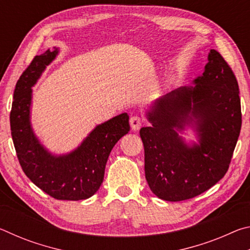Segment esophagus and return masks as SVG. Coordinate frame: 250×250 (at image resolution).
Wrapping results in <instances>:
<instances>
[{"label":"esophagus","instance_id":"obj_1","mask_svg":"<svg viewBox=\"0 0 250 250\" xmlns=\"http://www.w3.org/2000/svg\"><path fill=\"white\" fill-rule=\"evenodd\" d=\"M142 125H143V120L140 117L133 116L130 118V125H131V129H132L133 131H138L141 128Z\"/></svg>","mask_w":250,"mask_h":250}]
</instances>
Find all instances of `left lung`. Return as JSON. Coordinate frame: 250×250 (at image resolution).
Returning a JSON list of instances; mask_svg holds the SVG:
<instances>
[{
    "label": "left lung",
    "mask_w": 250,
    "mask_h": 250,
    "mask_svg": "<svg viewBox=\"0 0 250 250\" xmlns=\"http://www.w3.org/2000/svg\"><path fill=\"white\" fill-rule=\"evenodd\" d=\"M193 83L156 100L146 113L151 126L140 130L146 182L164 201L193 198L223 179L242 128L238 83L217 50ZM185 125L197 131L198 144L178 135Z\"/></svg>",
    "instance_id": "obj_1"
}]
</instances>
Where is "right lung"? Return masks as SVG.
<instances>
[{
    "mask_svg": "<svg viewBox=\"0 0 250 250\" xmlns=\"http://www.w3.org/2000/svg\"><path fill=\"white\" fill-rule=\"evenodd\" d=\"M57 54L54 47L34 57L16 83L10 115L12 139L21 167L37 188L56 200H86L103 183L112 147L130 131L129 116L125 112L98 125L70 153L54 155L45 149L31 125L32 87Z\"/></svg>",
    "mask_w": 250,
    "mask_h": 250,
    "instance_id": "obj_1",
    "label": "right lung"
}]
</instances>
